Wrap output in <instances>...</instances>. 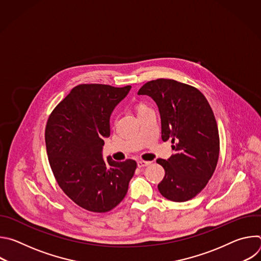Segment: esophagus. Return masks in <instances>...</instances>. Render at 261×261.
Segmentation results:
<instances>
[{"label": "esophagus", "instance_id": "34e87169", "mask_svg": "<svg viewBox=\"0 0 261 261\" xmlns=\"http://www.w3.org/2000/svg\"><path fill=\"white\" fill-rule=\"evenodd\" d=\"M150 164H151V162H150V161H142V160H139V161H137V166H138L139 168L145 167V166L150 165Z\"/></svg>", "mask_w": 261, "mask_h": 261}]
</instances>
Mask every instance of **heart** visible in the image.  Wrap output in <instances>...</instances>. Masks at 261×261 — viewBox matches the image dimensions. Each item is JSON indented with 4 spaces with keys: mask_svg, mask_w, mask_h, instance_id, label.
Returning a JSON list of instances; mask_svg holds the SVG:
<instances>
[{
    "mask_svg": "<svg viewBox=\"0 0 261 261\" xmlns=\"http://www.w3.org/2000/svg\"><path fill=\"white\" fill-rule=\"evenodd\" d=\"M143 108H145V106H143V105H141V106H139V110H140V109H143Z\"/></svg>",
    "mask_w": 261,
    "mask_h": 261,
    "instance_id": "1",
    "label": "heart"
}]
</instances>
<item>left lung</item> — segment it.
Here are the masks:
<instances>
[{
	"instance_id": "8db88e82",
	"label": "left lung",
	"mask_w": 261,
	"mask_h": 261,
	"mask_svg": "<svg viewBox=\"0 0 261 261\" xmlns=\"http://www.w3.org/2000/svg\"><path fill=\"white\" fill-rule=\"evenodd\" d=\"M137 94L156 102L162 140L173 143L174 154L157 160L165 170L160 193L175 202L195 197L212 177L220 150L217 122L206 98L194 87L164 79L146 83Z\"/></svg>"
}]
</instances>
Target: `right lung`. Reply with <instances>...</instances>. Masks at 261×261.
I'll use <instances>...</instances> for the list:
<instances>
[{
    "label": "right lung",
    "instance_id": "add662e5",
    "mask_svg": "<svg viewBox=\"0 0 261 261\" xmlns=\"http://www.w3.org/2000/svg\"><path fill=\"white\" fill-rule=\"evenodd\" d=\"M131 86L80 85L58 104L48 118L45 143L54 175L64 193L94 213H106L126 196L136 162L102 156L110 135V116Z\"/></svg>",
    "mask_w": 261,
    "mask_h": 261
}]
</instances>
